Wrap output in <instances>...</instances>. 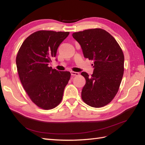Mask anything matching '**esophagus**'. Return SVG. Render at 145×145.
Returning a JSON list of instances; mask_svg holds the SVG:
<instances>
[{"label":"esophagus","mask_w":145,"mask_h":145,"mask_svg":"<svg viewBox=\"0 0 145 145\" xmlns=\"http://www.w3.org/2000/svg\"><path fill=\"white\" fill-rule=\"evenodd\" d=\"M70 73H71V75L72 76H77L79 75L78 72H73V71H71Z\"/></svg>","instance_id":"1"}]
</instances>
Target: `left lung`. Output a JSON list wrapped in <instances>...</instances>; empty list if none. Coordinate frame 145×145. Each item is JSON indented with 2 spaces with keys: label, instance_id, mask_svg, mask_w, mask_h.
<instances>
[{
  "label": "left lung",
  "instance_id": "1",
  "mask_svg": "<svg viewBox=\"0 0 145 145\" xmlns=\"http://www.w3.org/2000/svg\"><path fill=\"white\" fill-rule=\"evenodd\" d=\"M72 36L81 45L84 57L94 62L91 76L81 73L86 80L82 100L94 108L105 106L119 90L124 72L123 52L115 38L103 29L85 30Z\"/></svg>",
  "mask_w": 145,
  "mask_h": 145
}]
</instances>
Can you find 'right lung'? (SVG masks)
I'll return each instance as SVG.
<instances>
[{
  "mask_svg": "<svg viewBox=\"0 0 145 145\" xmlns=\"http://www.w3.org/2000/svg\"><path fill=\"white\" fill-rule=\"evenodd\" d=\"M69 32L39 30L22 44L16 57L18 76L30 99L38 107L51 110L58 106L71 73L48 67L55 57L58 46Z\"/></svg>",
  "mask_w": 145,
  "mask_h": 145,
  "instance_id": "obj_1",
  "label": "right lung"
}]
</instances>
